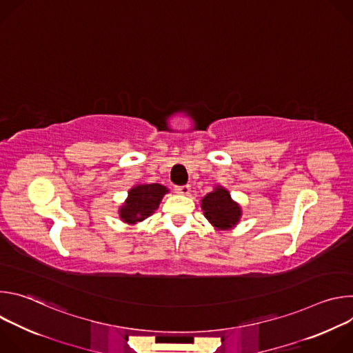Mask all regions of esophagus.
<instances>
[{
	"label": "esophagus",
	"instance_id": "1",
	"mask_svg": "<svg viewBox=\"0 0 353 353\" xmlns=\"http://www.w3.org/2000/svg\"><path fill=\"white\" fill-rule=\"evenodd\" d=\"M174 191H176L177 194L187 195V194H190V185H188V184H185V185H176V187H174Z\"/></svg>",
	"mask_w": 353,
	"mask_h": 353
}]
</instances>
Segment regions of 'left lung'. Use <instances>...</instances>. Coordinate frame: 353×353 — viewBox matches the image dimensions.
Returning a JSON list of instances; mask_svg holds the SVG:
<instances>
[{
    "mask_svg": "<svg viewBox=\"0 0 353 353\" xmlns=\"http://www.w3.org/2000/svg\"><path fill=\"white\" fill-rule=\"evenodd\" d=\"M201 207H203L205 218L219 229L233 228L241 215L240 207L230 199L229 192L221 187L207 194Z\"/></svg>",
    "mask_w": 353,
    "mask_h": 353,
    "instance_id": "obj_1",
    "label": "left lung"
}]
</instances>
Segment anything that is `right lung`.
Listing matches in <instances>:
<instances>
[{"label": "right lung", "instance_id": "add662e5", "mask_svg": "<svg viewBox=\"0 0 353 353\" xmlns=\"http://www.w3.org/2000/svg\"><path fill=\"white\" fill-rule=\"evenodd\" d=\"M165 192V185L158 183L141 184L130 190L125 204L120 210V218L127 223H137L152 215L158 207Z\"/></svg>", "mask_w": 353, "mask_h": 353}]
</instances>
